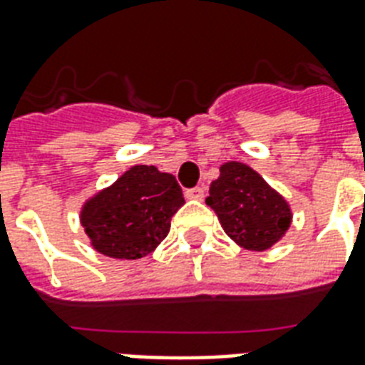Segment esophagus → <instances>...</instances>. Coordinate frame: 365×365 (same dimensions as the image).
Returning a JSON list of instances; mask_svg holds the SVG:
<instances>
[{"label": "esophagus", "mask_w": 365, "mask_h": 365, "mask_svg": "<svg viewBox=\"0 0 365 365\" xmlns=\"http://www.w3.org/2000/svg\"><path fill=\"white\" fill-rule=\"evenodd\" d=\"M185 197L191 199V201H202L205 199V189L202 187H193L185 191Z\"/></svg>", "instance_id": "1"}]
</instances>
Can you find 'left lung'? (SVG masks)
I'll use <instances>...</instances> for the list:
<instances>
[{
    "label": "left lung",
    "mask_w": 365,
    "mask_h": 365,
    "mask_svg": "<svg viewBox=\"0 0 365 365\" xmlns=\"http://www.w3.org/2000/svg\"><path fill=\"white\" fill-rule=\"evenodd\" d=\"M207 205L216 212L227 237L247 250L272 249L293 222L287 199L249 164L237 160L220 166L218 180L208 189Z\"/></svg>",
    "instance_id": "1"
}]
</instances>
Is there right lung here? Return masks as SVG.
Wrapping results in <instances>:
<instances>
[{"mask_svg":"<svg viewBox=\"0 0 365 365\" xmlns=\"http://www.w3.org/2000/svg\"><path fill=\"white\" fill-rule=\"evenodd\" d=\"M183 202L182 187L172 174L135 164L86 199L80 224L97 252L116 260H138L168 235L172 216Z\"/></svg>","mask_w":365,"mask_h":365,"instance_id":"obj_1","label":"right lung"}]
</instances>
